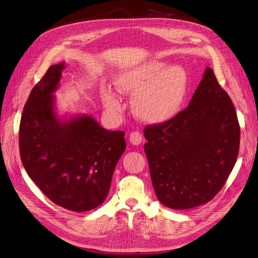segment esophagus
I'll list each match as a JSON object with an SVG mask.
<instances>
[{"mask_svg": "<svg viewBox=\"0 0 258 258\" xmlns=\"http://www.w3.org/2000/svg\"><path fill=\"white\" fill-rule=\"evenodd\" d=\"M141 141H143V135L139 132H133L130 135V143L133 146H139Z\"/></svg>", "mask_w": 258, "mask_h": 258, "instance_id": "obj_1", "label": "esophagus"}]
</instances>
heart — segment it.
I'll use <instances>...</instances> for the list:
<instances>
[{
    "label": "heart",
    "mask_w": 258,
    "mask_h": 258,
    "mask_svg": "<svg viewBox=\"0 0 258 258\" xmlns=\"http://www.w3.org/2000/svg\"><path fill=\"white\" fill-rule=\"evenodd\" d=\"M115 88L123 95L133 97V111L149 124H162L179 112L188 88L187 73L183 66L169 65L153 59L138 64L115 77ZM103 103L113 113L123 107L109 89L102 90Z\"/></svg>",
    "instance_id": "heart-1"
}]
</instances>
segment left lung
Wrapping results in <instances>:
<instances>
[{"instance_id": "left-lung-1", "label": "left lung", "mask_w": 258, "mask_h": 258, "mask_svg": "<svg viewBox=\"0 0 258 258\" xmlns=\"http://www.w3.org/2000/svg\"><path fill=\"white\" fill-rule=\"evenodd\" d=\"M144 134L154 192L171 209L211 201L237 161L240 127L235 107L210 68L185 109L163 124L147 126Z\"/></svg>"}]
</instances>
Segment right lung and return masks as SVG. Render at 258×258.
Segmentation results:
<instances>
[{
    "mask_svg": "<svg viewBox=\"0 0 258 258\" xmlns=\"http://www.w3.org/2000/svg\"><path fill=\"white\" fill-rule=\"evenodd\" d=\"M65 66L51 65L31 91L20 121V156L29 177L51 202L85 212L109 193L126 148L125 133L107 131L89 114L59 115L53 93Z\"/></svg>",
    "mask_w": 258,
    "mask_h": 258,
    "instance_id": "1",
    "label": "right lung"
}]
</instances>
